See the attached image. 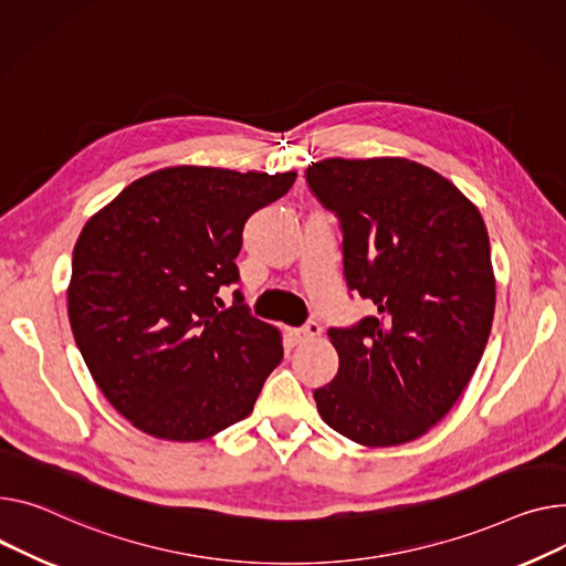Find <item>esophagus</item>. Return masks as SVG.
Returning <instances> with one entry per match:
<instances>
[{
  "mask_svg": "<svg viewBox=\"0 0 566 566\" xmlns=\"http://www.w3.org/2000/svg\"><path fill=\"white\" fill-rule=\"evenodd\" d=\"M289 334H291V338H293V342H295V344H305V342H312V338L321 336V325H318L316 321H312V323H307L305 327H297V329H291Z\"/></svg>",
  "mask_w": 566,
  "mask_h": 566,
  "instance_id": "34e87169",
  "label": "esophagus"
}]
</instances>
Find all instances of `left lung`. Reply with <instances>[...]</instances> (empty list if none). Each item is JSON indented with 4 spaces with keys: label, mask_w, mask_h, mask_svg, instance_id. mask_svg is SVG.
Returning <instances> with one entry per match:
<instances>
[{
    "label": "left lung",
    "mask_w": 566,
    "mask_h": 566,
    "mask_svg": "<svg viewBox=\"0 0 566 566\" xmlns=\"http://www.w3.org/2000/svg\"><path fill=\"white\" fill-rule=\"evenodd\" d=\"M307 181L344 230V273L375 314L332 327L336 378L314 391L323 421L368 448L439 423L484 353L496 307L478 207L432 168L402 157L323 159Z\"/></svg>",
    "instance_id": "left-lung-1"
}]
</instances>
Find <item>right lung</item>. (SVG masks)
<instances>
[{
    "instance_id": "add662e5",
    "label": "right lung",
    "mask_w": 566,
    "mask_h": 566,
    "mask_svg": "<svg viewBox=\"0 0 566 566\" xmlns=\"http://www.w3.org/2000/svg\"><path fill=\"white\" fill-rule=\"evenodd\" d=\"M297 172L172 166L102 207L77 239L67 318L95 385L149 437L202 441L245 419L282 361L277 327L250 316L239 282L245 220Z\"/></svg>"
}]
</instances>
